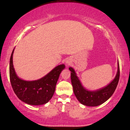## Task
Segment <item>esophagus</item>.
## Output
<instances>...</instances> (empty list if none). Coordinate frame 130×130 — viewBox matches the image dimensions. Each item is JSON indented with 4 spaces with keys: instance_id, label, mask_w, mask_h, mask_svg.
I'll use <instances>...</instances> for the list:
<instances>
[{
    "instance_id": "34e87169",
    "label": "esophagus",
    "mask_w": 130,
    "mask_h": 130,
    "mask_svg": "<svg viewBox=\"0 0 130 130\" xmlns=\"http://www.w3.org/2000/svg\"><path fill=\"white\" fill-rule=\"evenodd\" d=\"M66 63H68V64H69V61H67V62H66Z\"/></svg>"
}]
</instances>
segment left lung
<instances>
[{"instance_id":"obj_1","label":"left lung","mask_w":130,"mask_h":130,"mask_svg":"<svg viewBox=\"0 0 130 130\" xmlns=\"http://www.w3.org/2000/svg\"><path fill=\"white\" fill-rule=\"evenodd\" d=\"M71 71V81L73 92L77 100L82 104L89 106L100 105L112 95L116 89L120 79V66L118 63V71L115 79L108 86L96 91H89L83 88L74 72V69L69 67Z\"/></svg>"}]
</instances>
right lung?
I'll return each mask as SVG.
<instances>
[{"label":"right lung","instance_id":"add662e5","mask_svg":"<svg viewBox=\"0 0 130 130\" xmlns=\"http://www.w3.org/2000/svg\"><path fill=\"white\" fill-rule=\"evenodd\" d=\"M13 51L14 49L10 58L9 76L15 93L20 100L31 105H40L47 103L54 95L60 74L65 66H58L37 80L25 81L19 78L16 74L12 60Z\"/></svg>","mask_w":130,"mask_h":130}]
</instances>
